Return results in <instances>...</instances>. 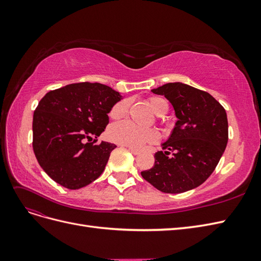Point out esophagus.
I'll list each match as a JSON object with an SVG mask.
<instances>
[{"instance_id":"34e87169","label":"esophagus","mask_w":261,"mask_h":261,"mask_svg":"<svg viewBox=\"0 0 261 261\" xmlns=\"http://www.w3.org/2000/svg\"><path fill=\"white\" fill-rule=\"evenodd\" d=\"M128 150H129V151H130L133 154H135V155H137V154H139V153H140L139 150H137V149H134V148H130V147H128Z\"/></svg>"}]
</instances>
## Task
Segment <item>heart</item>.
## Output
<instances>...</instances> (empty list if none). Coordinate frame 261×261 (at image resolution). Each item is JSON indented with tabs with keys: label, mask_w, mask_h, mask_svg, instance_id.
Masks as SVG:
<instances>
[{
	"label": "heart",
	"mask_w": 261,
	"mask_h": 261,
	"mask_svg": "<svg viewBox=\"0 0 261 261\" xmlns=\"http://www.w3.org/2000/svg\"><path fill=\"white\" fill-rule=\"evenodd\" d=\"M148 105L156 116H163L168 112L169 105L161 97H151L148 99ZM128 101L121 100L112 108L110 116L114 120L123 117L128 110ZM109 136L114 143L130 148L140 149L146 144H151L158 140V133L154 129H141L130 122H121L113 124L109 129Z\"/></svg>",
	"instance_id": "obj_1"
}]
</instances>
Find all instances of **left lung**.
<instances>
[{
	"mask_svg": "<svg viewBox=\"0 0 261 261\" xmlns=\"http://www.w3.org/2000/svg\"><path fill=\"white\" fill-rule=\"evenodd\" d=\"M151 91L170 101L177 121L161 145L164 151L154 154V165L141 176L160 192L185 193L201 185L222 156L228 139L226 112L210 93L186 84L169 83Z\"/></svg>",
	"mask_w": 261,
	"mask_h": 261,
	"instance_id": "left-lung-1",
	"label": "left lung"
}]
</instances>
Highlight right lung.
Returning <instances> with one entry per match:
<instances>
[{
  "mask_svg": "<svg viewBox=\"0 0 261 261\" xmlns=\"http://www.w3.org/2000/svg\"><path fill=\"white\" fill-rule=\"evenodd\" d=\"M123 97L99 83L70 84L48 92L34 113L33 147L37 160L54 181L80 189L105 171L114 144L97 138L109 113Z\"/></svg>",
  "mask_w": 261,
  "mask_h": 261,
  "instance_id": "obj_1",
  "label": "right lung"
}]
</instances>
